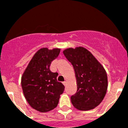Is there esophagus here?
<instances>
[{
    "label": "esophagus",
    "mask_w": 128,
    "mask_h": 128,
    "mask_svg": "<svg viewBox=\"0 0 128 128\" xmlns=\"http://www.w3.org/2000/svg\"><path fill=\"white\" fill-rule=\"evenodd\" d=\"M66 81H63V84H64V85H66Z\"/></svg>",
    "instance_id": "1"
}]
</instances>
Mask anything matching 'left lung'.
<instances>
[{
	"mask_svg": "<svg viewBox=\"0 0 128 128\" xmlns=\"http://www.w3.org/2000/svg\"><path fill=\"white\" fill-rule=\"evenodd\" d=\"M75 71L77 92L70 98L76 109L92 110L102 101L108 88L107 74L100 62L82 47L68 48L63 51Z\"/></svg>",
	"mask_w": 128,
	"mask_h": 128,
	"instance_id": "1",
	"label": "left lung"
}]
</instances>
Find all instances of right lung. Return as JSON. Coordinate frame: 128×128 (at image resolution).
Instances as JSON below:
<instances>
[{"label": "right lung", "instance_id": "1", "mask_svg": "<svg viewBox=\"0 0 128 128\" xmlns=\"http://www.w3.org/2000/svg\"><path fill=\"white\" fill-rule=\"evenodd\" d=\"M60 48H40L35 53L21 78L22 90L28 104L41 113L57 106L65 86L57 81V72L50 70L51 62L58 56Z\"/></svg>", "mask_w": 128, "mask_h": 128}]
</instances>
